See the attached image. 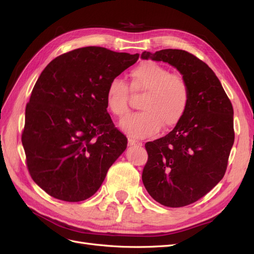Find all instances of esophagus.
<instances>
[{
	"label": "esophagus",
	"mask_w": 254,
	"mask_h": 254,
	"mask_svg": "<svg viewBox=\"0 0 254 254\" xmlns=\"http://www.w3.org/2000/svg\"><path fill=\"white\" fill-rule=\"evenodd\" d=\"M128 145L129 146H142V142H139L134 139H128Z\"/></svg>",
	"instance_id": "34e87169"
}]
</instances>
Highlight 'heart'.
I'll use <instances>...</instances> for the list:
<instances>
[{
  "mask_svg": "<svg viewBox=\"0 0 254 254\" xmlns=\"http://www.w3.org/2000/svg\"><path fill=\"white\" fill-rule=\"evenodd\" d=\"M130 89L133 93H144L139 107L143 111L130 114L121 127L136 139L151 136L163 128L177 126L190 105V88L179 74H172L167 67L152 61L137 65L130 73ZM128 84L122 78L110 80L106 90V104L115 118L123 119L129 112Z\"/></svg>",
  "mask_w": 254,
  "mask_h": 254,
  "instance_id": "heart-1",
  "label": "heart"
}]
</instances>
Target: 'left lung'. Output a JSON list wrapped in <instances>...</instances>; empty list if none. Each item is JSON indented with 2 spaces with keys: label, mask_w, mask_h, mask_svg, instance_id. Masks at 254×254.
<instances>
[{
  "label": "left lung",
  "mask_w": 254,
  "mask_h": 254,
  "mask_svg": "<svg viewBox=\"0 0 254 254\" xmlns=\"http://www.w3.org/2000/svg\"><path fill=\"white\" fill-rule=\"evenodd\" d=\"M141 57L170 64L189 84L187 113L170 133L145 144L148 160L142 174L144 187L156 201L186 206L225 176L234 143L233 107L217 76L193 54L167 49L143 52Z\"/></svg>",
  "instance_id": "1"
}]
</instances>
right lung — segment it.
Masks as SVG:
<instances>
[{
    "instance_id": "obj_1",
    "label": "right lung",
    "mask_w": 254,
    "mask_h": 254,
    "mask_svg": "<svg viewBox=\"0 0 254 254\" xmlns=\"http://www.w3.org/2000/svg\"><path fill=\"white\" fill-rule=\"evenodd\" d=\"M139 54L87 47L47 65L25 109L22 144L30 177L59 200H86L127 147V137L107 112L111 79L134 64Z\"/></svg>"
}]
</instances>
